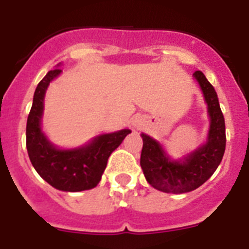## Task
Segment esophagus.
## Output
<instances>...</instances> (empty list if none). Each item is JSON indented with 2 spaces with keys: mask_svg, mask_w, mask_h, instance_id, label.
Here are the masks:
<instances>
[{
  "mask_svg": "<svg viewBox=\"0 0 249 249\" xmlns=\"http://www.w3.org/2000/svg\"><path fill=\"white\" fill-rule=\"evenodd\" d=\"M140 126V122H135V127H138Z\"/></svg>",
  "mask_w": 249,
  "mask_h": 249,
  "instance_id": "34e87169",
  "label": "esophagus"
}]
</instances>
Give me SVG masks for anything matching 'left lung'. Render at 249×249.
I'll return each instance as SVG.
<instances>
[{"label": "left lung", "instance_id": "1", "mask_svg": "<svg viewBox=\"0 0 249 249\" xmlns=\"http://www.w3.org/2000/svg\"><path fill=\"white\" fill-rule=\"evenodd\" d=\"M193 77L201 86L208 106L211 123L206 143L183 160H173L160 142L144 133L141 135L143 140L141 167L147 182L162 192L187 193L198 188L214 173L226 149V124L217 93L201 71H196Z\"/></svg>", "mask_w": 249, "mask_h": 249}]
</instances>
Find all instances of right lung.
<instances>
[{"instance_id": "obj_1", "label": "right lung", "mask_w": 249, "mask_h": 249, "mask_svg": "<svg viewBox=\"0 0 249 249\" xmlns=\"http://www.w3.org/2000/svg\"><path fill=\"white\" fill-rule=\"evenodd\" d=\"M61 72L54 68L37 85L26 126V147L31 163L47 183L65 192H81L97 186L108 157L131 131L100 135L78 148L61 149L51 143L41 128L43 100L50 82Z\"/></svg>"}]
</instances>
